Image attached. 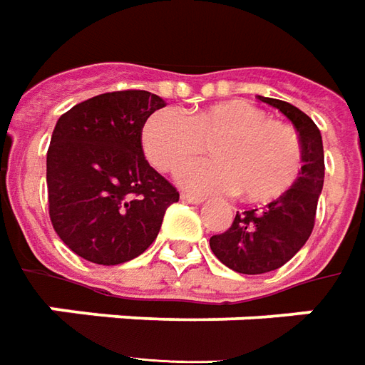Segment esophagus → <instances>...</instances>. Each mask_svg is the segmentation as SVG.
<instances>
[{
  "mask_svg": "<svg viewBox=\"0 0 365 365\" xmlns=\"http://www.w3.org/2000/svg\"><path fill=\"white\" fill-rule=\"evenodd\" d=\"M182 200L185 201V203H191V205H201V203H203V197H200V195H191V193H185V191L182 193Z\"/></svg>",
  "mask_w": 365,
  "mask_h": 365,
  "instance_id": "esophagus-1",
  "label": "esophagus"
}]
</instances>
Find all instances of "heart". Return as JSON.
Segmentation results:
<instances>
[{
  "label": "heart",
  "instance_id": "heart-1",
  "mask_svg": "<svg viewBox=\"0 0 365 365\" xmlns=\"http://www.w3.org/2000/svg\"><path fill=\"white\" fill-rule=\"evenodd\" d=\"M205 143L216 158L190 163L178 172V182L187 190H239L243 200L267 203L282 197L302 170L297 130L271 120L262 108L241 98L209 104L190 116L175 108H162L142 128L144 152L160 172H174L200 153Z\"/></svg>",
  "mask_w": 365,
  "mask_h": 365
}]
</instances>
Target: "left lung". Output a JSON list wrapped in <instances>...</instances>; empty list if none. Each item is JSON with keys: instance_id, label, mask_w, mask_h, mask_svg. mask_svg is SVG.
<instances>
[{"instance_id": "8db88e82", "label": "left lung", "mask_w": 365, "mask_h": 365, "mask_svg": "<svg viewBox=\"0 0 365 365\" xmlns=\"http://www.w3.org/2000/svg\"><path fill=\"white\" fill-rule=\"evenodd\" d=\"M259 98L294 124L302 146V170L282 197L262 207L237 211L225 233L209 239L219 261L241 274L277 271L304 247L314 229L316 205L324 185V148L312 118L284 101Z\"/></svg>"}]
</instances>
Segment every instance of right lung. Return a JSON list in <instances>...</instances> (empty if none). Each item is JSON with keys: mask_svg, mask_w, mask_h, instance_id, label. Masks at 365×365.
I'll return each instance as SVG.
<instances>
[{"mask_svg": "<svg viewBox=\"0 0 365 365\" xmlns=\"http://www.w3.org/2000/svg\"><path fill=\"white\" fill-rule=\"evenodd\" d=\"M164 106L148 91H116L57 120L47 150L51 223L86 261L110 267L136 259L154 243L165 209L180 200L142 150L144 124Z\"/></svg>", "mask_w": 365, "mask_h": 365, "instance_id": "obj_1", "label": "right lung"}]
</instances>
